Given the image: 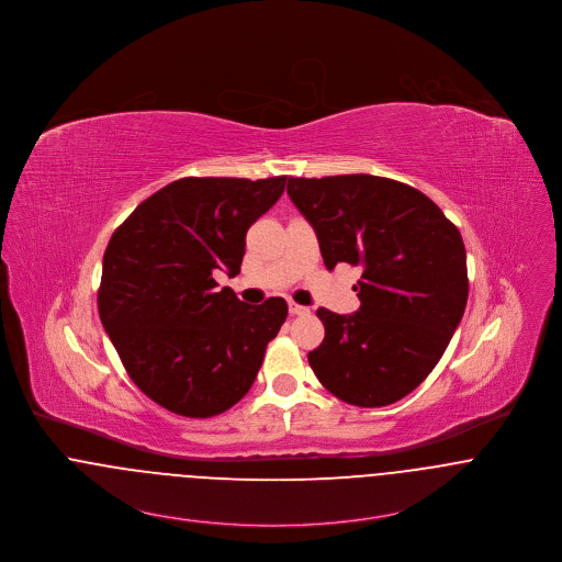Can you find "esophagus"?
Wrapping results in <instances>:
<instances>
[{
	"label": "esophagus",
	"instance_id": "esophagus-1",
	"mask_svg": "<svg viewBox=\"0 0 562 562\" xmlns=\"http://www.w3.org/2000/svg\"><path fill=\"white\" fill-rule=\"evenodd\" d=\"M290 313L292 315H306L308 313V306L299 305V303H294V301H290Z\"/></svg>",
	"mask_w": 562,
	"mask_h": 562
}]
</instances>
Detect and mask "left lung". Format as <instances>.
<instances>
[{"instance_id":"left-lung-1","label":"left lung","mask_w":562,"mask_h":562,"mask_svg":"<svg viewBox=\"0 0 562 562\" xmlns=\"http://www.w3.org/2000/svg\"><path fill=\"white\" fill-rule=\"evenodd\" d=\"M288 195L317 234L328 270L360 266V308H317L326 335L308 352L341 402L380 408L412 393L445 355L468 301L460 229L427 195L369 176L290 178Z\"/></svg>"}]
</instances>
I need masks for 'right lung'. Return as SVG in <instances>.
Here are the masks:
<instances>
[{"label":"right lung","instance_id":"right-lung-1","mask_svg":"<svg viewBox=\"0 0 562 562\" xmlns=\"http://www.w3.org/2000/svg\"><path fill=\"white\" fill-rule=\"evenodd\" d=\"M285 180L180 178L113 232L102 257V326L131 380L158 406L207 418L254 386L288 303L249 306L218 290L212 274L240 272L245 236Z\"/></svg>","mask_w":562,"mask_h":562}]
</instances>
